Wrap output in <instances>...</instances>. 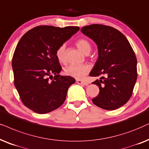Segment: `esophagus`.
I'll list each match as a JSON object with an SVG mask.
<instances>
[{"mask_svg":"<svg viewBox=\"0 0 149 149\" xmlns=\"http://www.w3.org/2000/svg\"><path fill=\"white\" fill-rule=\"evenodd\" d=\"M76 82L78 84H81V85H84V86H88V84L86 81H81V80H79V79H77L76 81Z\"/></svg>","mask_w":149,"mask_h":149,"instance_id":"34e87169","label":"esophagus"}]
</instances>
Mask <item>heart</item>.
I'll list each match as a JSON object with an SVG mask.
<instances>
[{
  "label": "heart",
  "mask_w": 149,
  "mask_h": 149,
  "mask_svg": "<svg viewBox=\"0 0 149 149\" xmlns=\"http://www.w3.org/2000/svg\"><path fill=\"white\" fill-rule=\"evenodd\" d=\"M75 44L79 51L86 55H88L91 51V44L88 40L85 38H81L78 40ZM65 45H61L56 51V57L60 63L65 62ZM89 70H90V68L88 65H70L65 68L64 72L68 76L77 79H81L88 74Z\"/></svg>",
  "instance_id": "obj_1"
}]
</instances>
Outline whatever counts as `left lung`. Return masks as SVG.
Returning <instances> with one entry per match:
<instances>
[{"instance_id":"8db88e82","label":"left lung","mask_w":149,"mask_h":149,"mask_svg":"<svg viewBox=\"0 0 149 149\" xmlns=\"http://www.w3.org/2000/svg\"><path fill=\"white\" fill-rule=\"evenodd\" d=\"M98 46V57L90 73L100 77L92 84L99 94L94 105L106 110L122 107L131 98L137 80V59L128 40L118 30L103 24H91L81 29Z\"/></svg>"}]
</instances>
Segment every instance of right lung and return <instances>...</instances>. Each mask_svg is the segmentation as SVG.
Segmentation results:
<instances>
[{"instance_id": "1", "label": "right lung", "mask_w": 149, "mask_h": 149, "mask_svg": "<svg viewBox=\"0 0 149 149\" xmlns=\"http://www.w3.org/2000/svg\"><path fill=\"white\" fill-rule=\"evenodd\" d=\"M79 30V26H38L17 44L12 58L14 85L23 104L34 112H51L64 103L75 79L59 74L62 68L56 51Z\"/></svg>"}]
</instances>
